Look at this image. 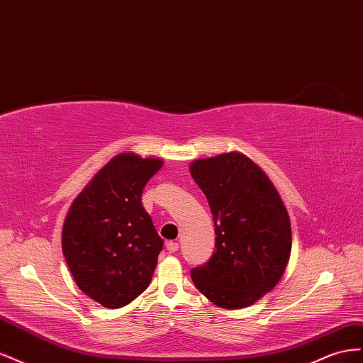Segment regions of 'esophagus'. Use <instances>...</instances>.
Masks as SVG:
<instances>
[{
	"mask_svg": "<svg viewBox=\"0 0 363 363\" xmlns=\"http://www.w3.org/2000/svg\"><path fill=\"white\" fill-rule=\"evenodd\" d=\"M178 247H179V245L176 243V242H169V243H167V251H169V254H174L176 251H178Z\"/></svg>",
	"mask_w": 363,
	"mask_h": 363,
	"instance_id": "1",
	"label": "esophagus"
}]
</instances>
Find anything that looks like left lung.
Here are the masks:
<instances>
[{"label":"left lung","mask_w":363,"mask_h":363,"mask_svg":"<svg viewBox=\"0 0 363 363\" xmlns=\"http://www.w3.org/2000/svg\"><path fill=\"white\" fill-rule=\"evenodd\" d=\"M208 201L216 251L193 267L191 279L211 303L225 308L254 304L283 277L292 231L278 191L242 153H222L190 165Z\"/></svg>","instance_id":"obj_1"}]
</instances>
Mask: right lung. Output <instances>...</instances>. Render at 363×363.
I'll use <instances>...</instances> for the list:
<instances>
[{"mask_svg":"<svg viewBox=\"0 0 363 363\" xmlns=\"http://www.w3.org/2000/svg\"><path fill=\"white\" fill-rule=\"evenodd\" d=\"M162 161L121 153L72 202L62 251L80 291L120 308L146 291L164 240L141 203L144 185Z\"/></svg>","mask_w":363,"mask_h":363,"instance_id":"obj_1","label":"right lung"}]
</instances>
